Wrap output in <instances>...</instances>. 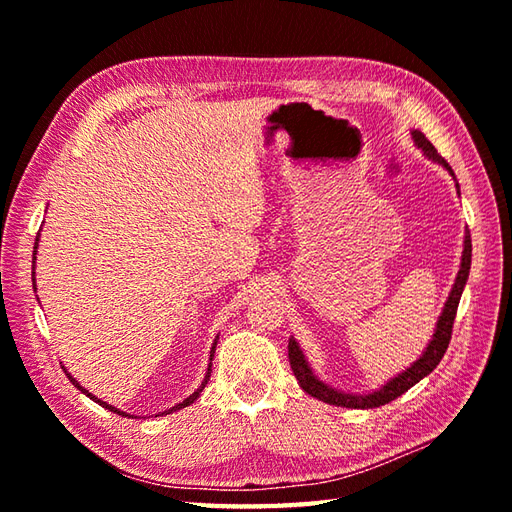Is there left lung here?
Listing matches in <instances>:
<instances>
[{
	"label": "left lung",
	"mask_w": 512,
	"mask_h": 512,
	"mask_svg": "<svg viewBox=\"0 0 512 512\" xmlns=\"http://www.w3.org/2000/svg\"><path fill=\"white\" fill-rule=\"evenodd\" d=\"M411 136H413V143L418 145V149L424 151V156H427L433 162H438V165H442L444 169L451 173L453 180H455V173L449 167V162L438 154L436 147H433L429 140H427V136H424L422 132H418V129H413ZM455 189H458V193H460L458 180H455ZM471 250H473L471 248V233L466 231V235H464V250H462V264H460V270H458V277H455V284L451 288V295H449L447 303H444V310H442L440 319H438L436 332H433V339L429 341L427 350L422 352V356L418 358V361L413 363L411 367H407L405 372L398 374L396 378L387 380L383 387L372 391V394H345V391L334 389L330 385H325L323 380H319V376L314 374L312 367L308 365L306 356H303L299 343L295 339H290L288 341V358H290V367H292V372H295V378L299 380L301 389L308 391V394L314 396V398L328 402V405L350 407V409H372V407L387 405V402L396 400L398 396L405 394L407 389H411L413 385L420 383L424 376H429L433 369L438 367L444 352H447V347H449L451 332H453V321H455V312H458V303H460V297H462V290L466 286V279H469Z\"/></svg>",
	"instance_id": "left-lung-1"
}]
</instances>
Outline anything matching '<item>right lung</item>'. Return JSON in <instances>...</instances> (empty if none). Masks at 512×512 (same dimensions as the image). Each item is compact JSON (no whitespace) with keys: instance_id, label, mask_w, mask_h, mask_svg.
I'll use <instances>...</instances> for the list:
<instances>
[{"instance_id":"obj_1","label":"right lung","mask_w":512,"mask_h":512,"mask_svg":"<svg viewBox=\"0 0 512 512\" xmlns=\"http://www.w3.org/2000/svg\"><path fill=\"white\" fill-rule=\"evenodd\" d=\"M37 246H39V235H37V239H35V250H32V259H37ZM32 277H35V273H32ZM32 284H35V279H32ZM35 290H37V288H35ZM215 345H217V339H215V343H213V347H211V358H209V361H213V354H215ZM63 369H65V367H63ZM65 376H68V378H70V383H72V385H74L76 389H79V391H83V394H85V396H88V398H92L94 402H99V405H101V407H105V409H110V411L118 413V416H125V418H127V413H125V411H121V409H116V407H112V405H107V402H103L101 398H96V396H92L88 389H83V387L79 385V380H76V378H72V376L68 374V369H65ZM209 378H211V363H209V369H206V376H204V380H202V385H200L198 389H195V391H193V394H191L189 398H184L182 402H178V405H176V407H171V409H167L165 413H171V411H178V409H182V407H189V405H193V402H195V400H198V396L202 394V389L206 387V383H209Z\"/></svg>"}]
</instances>
